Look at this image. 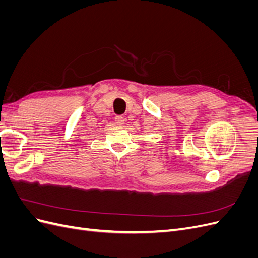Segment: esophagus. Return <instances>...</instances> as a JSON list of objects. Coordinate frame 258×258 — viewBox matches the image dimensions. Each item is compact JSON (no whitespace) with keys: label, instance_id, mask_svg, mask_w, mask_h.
I'll use <instances>...</instances> for the list:
<instances>
[{"label":"esophagus","instance_id":"34e87169","mask_svg":"<svg viewBox=\"0 0 258 258\" xmlns=\"http://www.w3.org/2000/svg\"><path fill=\"white\" fill-rule=\"evenodd\" d=\"M115 122L118 124V126H121V124H123V122H124V118L122 116H116L115 117Z\"/></svg>","mask_w":258,"mask_h":258}]
</instances>
